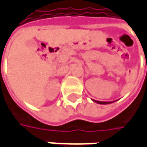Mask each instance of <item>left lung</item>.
I'll return each instance as SVG.
<instances>
[{
    "label": "left lung",
    "mask_w": 147,
    "mask_h": 147,
    "mask_svg": "<svg viewBox=\"0 0 147 147\" xmlns=\"http://www.w3.org/2000/svg\"><path fill=\"white\" fill-rule=\"evenodd\" d=\"M93 101L96 102V103H98V104H102V105H106V104L112 103V101H99V100H93ZM115 101H117V100H115ZM113 102H114V101H113Z\"/></svg>",
    "instance_id": "left-lung-1"
}]
</instances>
